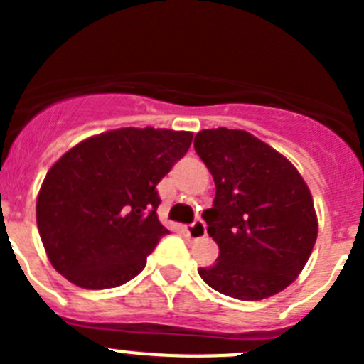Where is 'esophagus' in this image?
I'll return each mask as SVG.
<instances>
[{
  "mask_svg": "<svg viewBox=\"0 0 364 364\" xmlns=\"http://www.w3.org/2000/svg\"><path fill=\"white\" fill-rule=\"evenodd\" d=\"M184 233H186V237H188V239H191V240H198V239H202V237H205L204 220H195L193 224L186 226Z\"/></svg>",
  "mask_w": 364,
  "mask_h": 364,
  "instance_id": "1",
  "label": "esophagus"
}]
</instances>
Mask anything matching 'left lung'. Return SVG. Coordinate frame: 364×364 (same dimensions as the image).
I'll list each match as a JSON object with an SVG mask.
<instances>
[{
	"instance_id": "left-lung-1",
	"label": "left lung",
	"mask_w": 364,
	"mask_h": 364,
	"mask_svg": "<svg viewBox=\"0 0 364 364\" xmlns=\"http://www.w3.org/2000/svg\"><path fill=\"white\" fill-rule=\"evenodd\" d=\"M195 151L215 180L202 213L218 244L217 262L198 273L213 290L260 301L291 284L317 240L314 198L290 160L242 129H204Z\"/></svg>"
}]
</instances>
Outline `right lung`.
Returning a JSON list of instances; mask_svg holds the SVG:
<instances>
[{
	"label": "right lung",
	"mask_w": 364,
	"mask_h": 364,
	"mask_svg": "<svg viewBox=\"0 0 364 364\" xmlns=\"http://www.w3.org/2000/svg\"><path fill=\"white\" fill-rule=\"evenodd\" d=\"M193 133L122 127L87 138L54 162L36 202L50 264L85 290L125 284L164 235L160 180L188 153Z\"/></svg>",
	"instance_id": "right-lung-1"
}]
</instances>
